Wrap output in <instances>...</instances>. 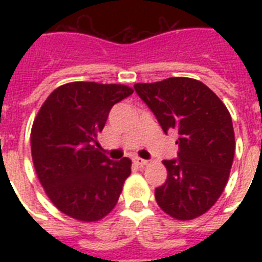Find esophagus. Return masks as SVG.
Wrapping results in <instances>:
<instances>
[{
  "label": "esophagus",
  "mask_w": 262,
  "mask_h": 262,
  "mask_svg": "<svg viewBox=\"0 0 262 262\" xmlns=\"http://www.w3.org/2000/svg\"><path fill=\"white\" fill-rule=\"evenodd\" d=\"M134 163H135L136 165H139V166H145V165H148V161H147V160L140 159V157H135V159H134Z\"/></svg>",
  "instance_id": "1"
}]
</instances>
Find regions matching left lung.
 Returning <instances> with one entry per match:
<instances>
[{
  "instance_id": "left-lung-1",
  "label": "left lung",
  "mask_w": 262,
  "mask_h": 262,
  "mask_svg": "<svg viewBox=\"0 0 262 262\" xmlns=\"http://www.w3.org/2000/svg\"><path fill=\"white\" fill-rule=\"evenodd\" d=\"M134 88L164 133H178V159L163 161L168 177L155 190L157 205L177 221L195 219L215 205L230 177L235 155L230 111L194 78L170 77Z\"/></svg>"
}]
</instances>
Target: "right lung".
Returning a JSON list of instances; mask_svg holds the SVG:
<instances>
[{
	"mask_svg": "<svg viewBox=\"0 0 262 262\" xmlns=\"http://www.w3.org/2000/svg\"><path fill=\"white\" fill-rule=\"evenodd\" d=\"M133 93L127 85L76 81L53 90L38 111L32 161L46 194L62 214L97 222L117 205L131 160L107 159L97 138L111 107Z\"/></svg>",
	"mask_w": 262,
	"mask_h": 262,
	"instance_id": "add662e5",
	"label": "right lung"
}]
</instances>
